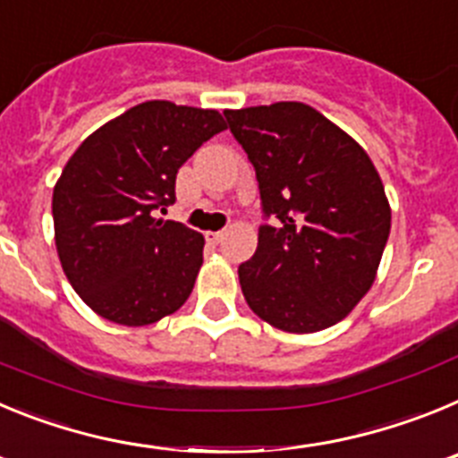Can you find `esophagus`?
<instances>
[{
	"label": "esophagus",
	"instance_id": "34e87169",
	"mask_svg": "<svg viewBox=\"0 0 458 458\" xmlns=\"http://www.w3.org/2000/svg\"><path fill=\"white\" fill-rule=\"evenodd\" d=\"M222 238H225V232H206V241L213 242V245H217Z\"/></svg>",
	"mask_w": 458,
	"mask_h": 458
}]
</instances>
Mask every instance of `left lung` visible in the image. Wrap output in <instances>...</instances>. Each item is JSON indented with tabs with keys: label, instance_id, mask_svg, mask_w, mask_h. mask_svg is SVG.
Instances as JSON below:
<instances>
[{
	"label": "left lung",
	"instance_id": "left-lung-1",
	"mask_svg": "<svg viewBox=\"0 0 458 458\" xmlns=\"http://www.w3.org/2000/svg\"><path fill=\"white\" fill-rule=\"evenodd\" d=\"M257 174L264 225L238 266L250 310L286 333L342 321L371 289L390 204L365 148L302 103L226 109Z\"/></svg>",
	"mask_w": 458,
	"mask_h": 458
}]
</instances>
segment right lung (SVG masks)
I'll use <instances>...</instances> for the list:
<instances>
[{
  "mask_svg": "<svg viewBox=\"0 0 458 458\" xmlns=\"http://www.w3.org/2000/svg\"><path fill=\"white\" fill-rule=\"evenodd\" d=\"M226 128L216 109L148 100L89 135L52 194L55 241L72 289L119 326L179 310L204 261V236L156 220L176 201V174Z\"/></svg>",
  "mask_w": 458,
  "mask_h": 458,
  "instance_id": "add662e5",
  "label": "right lung"
}]
</instances>
